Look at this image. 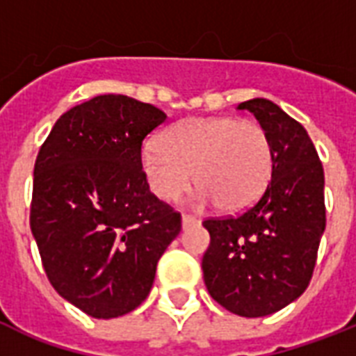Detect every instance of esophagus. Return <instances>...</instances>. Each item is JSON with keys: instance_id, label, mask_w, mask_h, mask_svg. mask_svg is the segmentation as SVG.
Segmentation results:
<instances>
[{"instance_id": "esophagus-1", "label": "esophagus", "mask_w": 356, "mask_h": 356, "mask_svg": "<svg viewBox=\"0 0 356 356\" xmlns=\"http://www.w3.org/2000/svg\"><path fill=\"white\" fill-rule=\"evenodd\" d=\"M200 223V220L194 216H190V214H183V229H188L192 227V225H197Z\"/></svg>"}]
</instances>
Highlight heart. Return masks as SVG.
Wrapping results in <instances>:
<instances>
[{
	"instance_id": "obj_1",
	"label": "heart",
	"mask_w": 356,
	"mask_h": 356,
	"mask_svg": "<svg viewBox=\"0 0 356 356\" xmlns=\"http://www.w3.org/2000/svg\"><path fill=\"white\" fill-rule=\"evenodd\" d=\"M147 184L162 201L200 186L201 203L222 212L245 211L264 194L273 173V147L262 125L233 116H194L177 122L161 142L140 153Z\"/></svg>"
}]
</instances>
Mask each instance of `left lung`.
Instances as JSON below:
<instances>
[{
  "label": "left lung",
  "instance_id": "left-lung-1",
  "mask_svg": "<svg viewBox=\"0 0 356 356\" xmlns=\"http://www.w3.org/2000/svg\"><path fill=\"white\" fill-rule=\"evenodd\" d=\"M266 129L273 173L253 207L203 227L211 245L203 279L214 301L233 314L260 318L284 309L307 290L325 231V177L309 133L279 105L254 97L238 105Z\"/></svg>",
  "mask_w": 356,
  "mask_h": 356
}]
</instances>
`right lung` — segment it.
<instances>
[{"mask_svg": "<svg viewBox=\"0 0 356 356\" xmlns=\"http://www.w3.org/2000/svg\"><path fill=\"white\" fill-rule=\"evenodd\" d=\"M166 122L122 94L64 113L35 162L31 231L51 286L97 320L127 314L149 293L181 214L149 192L142 142Z\"/></svg>", "mask_w": 356, "mask_h": 356, "instance_id": "1", "label": "right lung"}]
</instances>
